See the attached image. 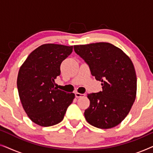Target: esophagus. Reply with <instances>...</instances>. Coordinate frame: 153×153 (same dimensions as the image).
<instances>
[{"label":"esophagus","instance_id":"34e87169","mask_svg":"<svg viewBox=\"0 0 153 153\" xmlns=\"http://www.w3.org/2000/svg\"><path fill=\"white\" fill-rule=\"evenodd\" d=\"M85 96V94H81V93H79L78 92H76V93H75V97L76 98H79V97H84Z\"/></svg>","mask_w":153,"mask_h":153}]
</instances>
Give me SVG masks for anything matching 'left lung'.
<instances>
[{
  "label": "left lung",
  "instance_id": "8db88e82",
  "mask_svg": "<svg viewBox=\"0 0 153 153\" xmlns=\"http://www.w3.org/2000/svg\"><path fill=\"white\" fill-rule=\"evenodd\" d=\"M74 49L102 85V91L88 94L85 120L100 129L117 126L130 111L137 95V75L131 59L108 42L74 45Z\"/></svg>",
  "mask_w": 153,
  "mask_h": 153
}]
</instances>
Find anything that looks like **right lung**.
<instances>
[{
  "mask_svg": "<svg viewBox=\"0 0 153 153\" xmlns=\"http://www.w3.org/2000/svg\"><path fill=\"white\" fill-rule=\"evenodd\" d=\"M72 50L73 46L45 44L31 52L20 67L17 88L21 102L28 118L39 126L61 122L74 99V93L54 86L60 65Z\"/></svg>",
  "mask_w": 153,
  "mask_h": 153,
  "instance_id": "right-lung-1",
  "label": "right lung"
}]
</instances>
